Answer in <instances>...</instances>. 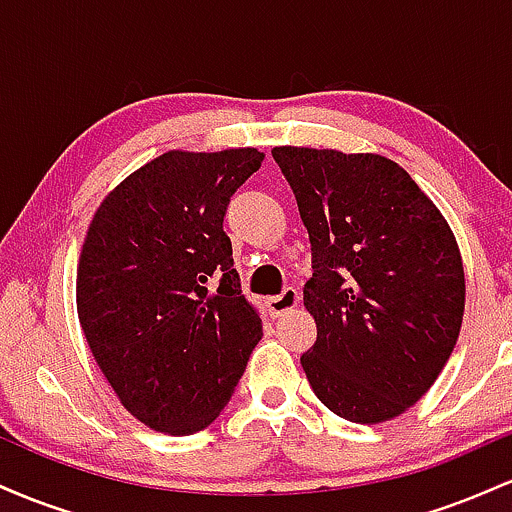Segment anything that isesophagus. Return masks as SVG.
Returning a JSON list of instances; mask_svg holds the SVG:
<instances>
[{
	"mask_svg": "<svg viewBox=\"0 0 512 512\" xmlns=\"http://www.w3.org/2000/svg\"><path fill=\"white\" fill-rule=\"evenodd\" d=\"M296 305H298V291L293 289V286H286V289L281 291L279 296L269 298V308H272V315L274 317L291 313V310L296 308Z\"/></svg>",
	"mask_w": 512,
	"mask_h": 512,
	"instance_id": "34e87169",
	"label": "esophagus"
}]
</instances>
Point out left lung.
I'll list each match as a JSON object with an SVG mask.
<instances>
[{"label": "left lung", "instance_id": "1", "mask_svg": "<svg viewBox=\"0 0 512 512\" xmlns=\"http://www.w3.org/2000/svg\"><path fill=\"white\" fill-rule=\"evenodd\" d=\"M313 252L303 303L313 392L354 424L407 411L457 344L464 269L448 221L390 158L276 146Z\"/></svg>", "mask_w": 512, "mask_h": 512}]
</instances>
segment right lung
<instances>
[{
	"label": "right lung",
	"mask_w": 512,
	"mask_h": 512,
	"mask_svg": "<svg viewBox=\"0 0 512 512\" xmlns=\"http://www.w3.org/2000/svg\"><path fill=\"white\" fill-rule=\"evenodd\" d=\"M262 161L257 149L168 151L122 180L88 226L81 330L125 409L154 431L207 428L262 339L223 231L231 197Z\"/></svg>",
	"instance_id": "right-lung-1"
}]
</instances>
